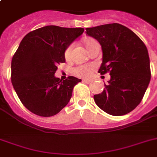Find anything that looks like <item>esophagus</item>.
I'll list each match as a JSON object with an SVG mask.
<instances>
[{"label": "esophagus", "mask_w": 157, "mask_h": 157, "mask_svg": "<svg viewBox=\"0 0 157 157\" xmlns=\"http://www.w3.org/2000/svg\"><path fill=\"white\" fill-rule=\"evenodd\" d=\"M82 82H83V83L89 84L90 83V80H82Z\"/></svg>", "instance_id": "esophagus-1"}]
</instances>
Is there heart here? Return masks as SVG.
Returning <instances> with one entry per match:
<instances>
[{
	"instance_id": "heart-1",
	"label": "heart",
	"mask_w": 157,
	"mask_h": 157,
	"mask_svg": "<svg viewBox=\"0 0 157 157\" xmlns=\"http://www.w3.org/2000/svg\"><path fill=\"white\" fill-rule=\"evenodd\" d=\"M94 41L95 40L94 39H91V38H89V39H86V40H84V43H85V45L86 47L88 49L89 46L90 45L91 43H93ZM71 50H72V45H70L69 47L67 48L66 51H65V58L67 59H69L70 56H71ZM95 68V66L94 64H86V65H80V66L75 67L73 70V73L76 75V76H79V77H90V76L92 75L94 70Z\"/></svg>"
}]
</instances>
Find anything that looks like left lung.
<instances>
[{
	"label": "left lung",
	"instance_id": "obj_1",
	"mask_svg": "<svg viewBox=\"0 0 157 157\" xmlns=\"http://www.w3.org/2000/svg\"><path fill=\"white\" fill-rule=\"evenodd\" d=\"M86 34L98 40L103 50L98 72H109L104 90L94 95L95 103L112 116H123L142 101L151 80L146 45L138 36L120 23L87 28Z\"/></svg>",
	"mask_w": 157,
	"mask_h": 157
}]
</instances>
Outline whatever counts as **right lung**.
<instances>
[{"label": "right lung", "mask_w": 157, "mask_h": 157, "mask_svg": "<svg viewBox=\"0 0 157 157\" xmlns=\"http://www.w3.org/2000/svg\"><path fill=\"white\" fill-rule=\"evenodd\" d=\"M84 33L82 28L45 26L23 37L11 61V81L26 108L40 117H52L68 102L81 80L54 76L58 64L65 62L67 48Z\"/></svg>", "instance_id": "right-lung-1"}]
</instances>
